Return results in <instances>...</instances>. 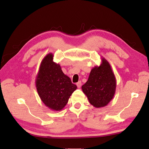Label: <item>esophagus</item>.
Returning <instances> with one entry per match:
<instances>
[{"instance_id": "obj_1", "label": "esophagus", "mask_w": 149, "mask_h": 149, "mask_svg": "<svg viewBox=\"0 0 149 149\" xmlns=\"http://www.w3.org/2000/svg\"><path fill=\"white\" fill-rule=\"evenodd\" d=\"M76 85H77V86L78 88H80L81 85V81H79L76 84Z\"/></svg>"}]
</instances>
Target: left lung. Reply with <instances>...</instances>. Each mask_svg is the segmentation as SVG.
Instances as JSON below:
<instances>
[{
	"label": "left lung",
	"instance_id": "left-lung-1",
	"mask_svg": "<svg viewBox=\"0 0 149 149\" xmlns=\"http://www.w3.org/2000/svg\"><path fill=\"white\" fill-rule=\"evenodd\" d=\"M116 88V77L111 65L104 57H102L100 66L91 70L87 82L81 86L90 103L97 108L106 107L111 102Z\"/></svg>",
	"mask_w": 149,
	"mask_h": 149
}]
</instances>
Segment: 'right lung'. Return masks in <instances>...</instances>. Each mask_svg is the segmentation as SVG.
Listing matches in <instances>:
<instances>
[{"mask_svg": "<svg viewBox=\"0 0 149 149\" xmlns=\"http://www.w3.org/2000/svg\"><path fill=\"white\" fill-rule=\"evenodd\" d=\"M53 54H47L42 60L35 84L39 97L47 107L61 111L77 89L70 79L62 72L61 65L53 61Z\"/></svg>", "mask_w": 149, "mask_h": 149, "instance_id": "obj_1", "label": "right lung"}]
</instances>
